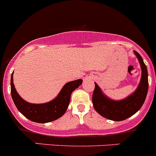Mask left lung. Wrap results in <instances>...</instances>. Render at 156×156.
Masks as SVG:
<instances>
[{
  "instance_id": "8db88e82",
  "label": "left lung",
  "mask_w": 156,
  "mask_h": 156,
  "mask_svg": "<svg viewBox=\"0 0 156 156\" xmlns=\"http://www.w3.org/2000/svg\"><path fill=\"white\" fill-rule=\"evenodd\" d=\"M134 53L139 59L142 69V77L137 89L125 99L115 101L105 95L98 85L94 83L92 102L95 111L103 117L112 121H123L131 117L142 108L146 98L148 88V71L143 59L138 52Z\"/></svg>"
}]
</instances>
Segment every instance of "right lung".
<instances>
[{"label":"right lung","instance_id":"right-lung-1","mask_svg":"<svg viewBox=\"0 0 156 156\" xmlns=\"http://www.w3.org/2000/svg\"><path fill=\"white\" fill-rule=\"evenodd\" d=\"M82 80L66 83L55 99L44 104H31L24 101L14 88L13 73L11 78V97L18 111L27 119L37 123H47L62 117L66 112L72 91L80 86Z\"/></svg>","mask_w":156,"mask_h":156}]
</instances>
